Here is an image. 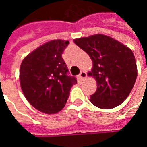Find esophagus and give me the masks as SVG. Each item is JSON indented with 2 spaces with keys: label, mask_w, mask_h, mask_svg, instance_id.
Masks as SVG:
<instances>
[{
  "label": "esophagus",
  "mask_w": 147,
  "mask_h": 147,
  "mask_svg": "<svg viewBox=\"0 0 147 147\" xmlns=\"http://www.w3.org/2000/svg\"><path fill=\"white\" fill-rule=\"evenodd\" d=\"M79 77L81 79V80H84V79L87 77V74H86V72H84V71H81L80 74L79 75Z\"/></svg>",
  "instance_id": "34e87169"
}]
</instances>
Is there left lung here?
<instances>
[{
    "mask_svg": "<svg viewBox=\"0 0 147 147\" xmlns=\"http://www.w3.org/2000/svg\"><path fill=\"white\" fill-rule=\"evenodd\" d=\"M93 62L88 72L97 82V90L90 102L101 109L119 106L129 97L138 76V68L132 49L114 38L95 34L74 40Z\"/></svg>",
    "mask_w": 147,
    "mask_h": 147,
    "instance_id": "obj_1",
    "label": "left lung"
}]
</instances>
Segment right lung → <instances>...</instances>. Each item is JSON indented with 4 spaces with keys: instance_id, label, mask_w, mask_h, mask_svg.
<instances>
[{
    "instance_id": "right-lung-1",
    "label": "right lung",
    "mask_w": 147,
    "mask_h": 147,
    "mask_svg": "<svg viewBox=\"0 0 147 147\" xmlns=\"http://www.w3.org/2000/svg\"><path fill=\"white\" fill-rule=\"evenodd\" d=\"M68 40H53L43 44L23 58L19 80L23 95L33 107L45 114H56L65 107L70 89L76 84L62 53Z\"/></svg>"
}]
</instances>
